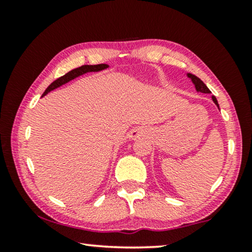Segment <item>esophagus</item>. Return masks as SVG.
<instances>
[{"label":"esophagus","instance_id":"34e87169","mask_svg":"<svg viewBox=\"0 0 252 252\" xmlns=\"http://www.w3.org/2000/svg\"><path fill=\"white\" fill-rule=\"evenodd\" d=\"M137 135H139V133H137L136 130H133V132H130V134H129L130 139H135V137H137Z\"/></svg>","mask_w":252,"mask_h":252}]
</instances>
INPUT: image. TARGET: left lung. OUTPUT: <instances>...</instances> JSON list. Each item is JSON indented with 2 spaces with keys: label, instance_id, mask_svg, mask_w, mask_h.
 <instances>
[{
  "label": "left lung",
  "instance_id": "1",
  "mask_svg": "<svg viewBox=\"0 0 252 252\" xmlns=\"http://www.w3.org/2000/svg\"><path fill=\"white\" fill-rule=\"evenodd\" d=\"M188 77L191 79L192 82H194V85H195V87H196V91L201 92V93H205V94H210V93H211V92H210V89L206 87V85L204 84V82H203L198 77H196V75L191 74V73H188ZM212 99H213V102H215L216 104H217V106H218V108H219L218 101H217L216 96H212Z\"/></svg>",
  "mask_w": 252,
  "mask_h": 252
}]
</instances>
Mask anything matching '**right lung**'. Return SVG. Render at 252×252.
Here are the masks:
<instances>
[{
  "label": "right lung",
  "instance_id": "obj_1",
  "mask_svg": "<svg viewBox=\"0 0 252 252\" xmlns=\"http://www.w3.org/2000/svg\"><path fill=\"white\" fill-rule=\"evenodd\" d=\"M106 67H108V65L106 64H97V65H82V66H80V67L74 68V70L67 72L66 74L63 75V77L58 78L54 82H51V84L49 85V87H48L46 89V92L43 93L42 96L48 94V93L53 91V89L60 87V86L64 85V84H66V82L72 80V79L79 77V75L87 73V72H97V71L104 70V68H106Z\"/></svg>",
  "mask_w": 252,
  "mask_h": 252
}]
</instances>
